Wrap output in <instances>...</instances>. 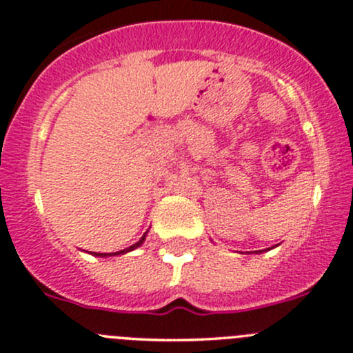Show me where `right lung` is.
Segmentation results:
<instances>
[{"label": "right lung", "instance_id": "add662e5", "mask_svg": "<svg viewBox=\"0 0 353 353\" xmlns=\"http://www.w3.org/2000/svg\"><path fill=\"white\" fill-rule=\"evenodd\" d=\"M137 245H139V243H137ZM95 254H99V256H110V254H114V253H95ZM115 254H117V253H115Z\"/></svg>", "mask_w": 353, "mask_h": 353}]
</instances>
